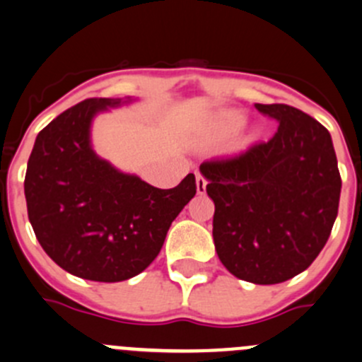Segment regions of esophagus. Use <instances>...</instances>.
I'll return each instance as SVG.
<instances>
[{"label":"esophagus","mask_w":362,"mask_h":362,"mask_svg":"<svg viewBox=\"0 0 362 362\" xmlns=\"http://www.w3.org/2000/svg\"><path fill=\"white\" fill-rule=\"evenodd\" d=\"M196 189H198V194H203L204 189H206V178L199 171H196Z\"/></svg>","instance_id":"1"}]
</instances>
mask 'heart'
Here are the masks:
<instances>
[{"label": "heart", "instance_id": "obj_1", "mask_svg": "<svg viewBox=\"0 0 362 362\" xmlns=\"http://www.w3.org/2000/svg\"><path fill=\"white\" fill-rule=\"evenodd\" d=\"M243 126V117L238 113H224L214 120L203 133V144H217L235 134Z\"/></svg>", "mask_w": 362, "mask_h": 362}]
</instances>
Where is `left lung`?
<instances>
[{"instance_id":"1","label":"left lung","mask_w":362,"mask_h":362,"mask_svg":"<svg viewBox=\"0 0 362 362\" xmlns=\"http://www.w3.org/2000/svg\"><path fill=\"white\" fill-rule=\"evenodd\" d=\"M275 119L272 140L199 171L215 203L214 243L229 273L272 286L305 272L326 245L338 215L341 177L331 134L289 105H261Z\"/></svg>"}]
</instances>
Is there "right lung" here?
Returning a JSON list of instances; mask_svg holds the SVG:
<instances>
[{
	"label": "right lung",
	"instance_id": "right-lung-1",
	"mask_svg": "<svg viewBox=\"0 0 362 362\" xmlns=\"http://www.w3.org/2000/svg\"><path fill=\"white\" fill-rule=\"evenodd\" d=\"M120 103L90 98L57 115L36 136L24 178L40 245L68 273L94 282H122L144 272L196 194L192 173L177 187L158 189L94 154V115Z\"/></svg>",
	"mask_w": 362,
	"mask_h": 362
}]
</instances>
